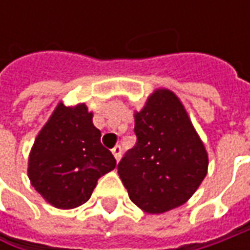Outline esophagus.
<instances>
[{
	"instance_id": "esophagus-1",
	"label": "esophagus",
	"mask_w": 250,
	"mask_h": 250,
	"mask_svg": "<svg viewBox=\"0 0 250 250\" xmlns=\"http://www.w3.org/2000/svg\"><path fill=\"white\" fill-rule=\"evenodd\" d=\"M112 154H114V157L117 161H120L121 156H122V147H121L120 145L118 146H115L114 149H112Z\"/></svg>"
}]
</instances>
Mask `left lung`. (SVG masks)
<instances>
[{
	"mask_svg": "<svg viewBox=\"0 0 250 250\" xmlns=\"http://www.w3.org/2000/svg\"><path fill=\"white\" fill-rule=\"evenodd\" d=\"M136 145L118 163V174L130 200L159 214L181 206L207 172V153L178 97L154 91L135 114Z\"/></svg>",
	"mask_w": 250,
	"mask_h": 250,
	"instance_id": "left-lung-1",
	"label": "left lung"
}]
</instances>
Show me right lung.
<instances>
[{
	"instance_id": "obj_1",
	"label": "right lung",
	"mask_w": 250,
	"mask_h": 250,
	"mask_svg": "<svg viewBox=\"0 0 250 250\" xmlns=\"http://www.w3.org/2000/svg\"><path fill=\"white\" fill-rule=\"evenodd\" d=\"M84 104L53 112L34 140L29 157V179L42 196L58 208H75L90 199L96 184L117 166L101 145Z\"/></svg>"
}]
</instances>
